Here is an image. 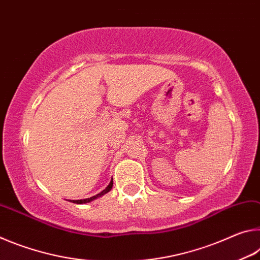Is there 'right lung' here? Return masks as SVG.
I'll use <instances>...</instances> for the list:
<instances>
[{
    "label": "right lung",
    "mask_w": 260,
    "mask_h": 260,
    "mask_svg": "<svg viewBox=\"0 0 260 260\" xmlns=\"http://www.w3.org/2000/svg\"><path fill=\"white\" fill-rule=\"evenodd\" d=\"M112 186H113V181H111L110 182V184L109 186L104 189L103 191H101L100 193H98V195H95V196H93V197H89V199H85V200H79V201H72L73 203H77V204H83V203H89L90 201H93V200H95V199H98V197H100V196H102V195H104V193H107L108 191H110L111 190V188H112Z\"/></svg>",
    "instance_id": "obj_1"
}]
</instances>
